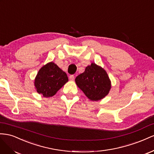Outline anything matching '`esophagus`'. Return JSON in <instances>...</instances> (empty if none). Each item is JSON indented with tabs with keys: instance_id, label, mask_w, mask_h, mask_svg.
<instances>
[{
	"instance_id": "34e87169",
	"label": "esophagus",
	"mask_w": 154,
	"mask_h": 154,
	"mask_svg": "<svg viewBox=\"0 0 154 154\" xmlns=\"http://www.w3.org/2000/svg\"><path fill=\"white\" fill-rule=\"evenodd\" d=\"M69 79L71 81H73L74 79H75V76L73 75H69Z\"/></svg>"
}]
</instances>
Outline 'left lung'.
Here are the masks:
<instances>
[{
    "label": "left lung",
    "instance_id": "1",
    "mask_svg": "<svg viewBox=\"0 0 154 154\" xmlns=\"http://www.w3.org/2000/svg\"><path fill=\"white\" fill-rule=\"evenodd\" d=\"M77 86L92 101L106 97L111 89V81L106 72L99 66L91 63L85 71L75 78Z\"/></svg>",
    "mask_w": 154,
    "mask_h": 154
}]
</instances>
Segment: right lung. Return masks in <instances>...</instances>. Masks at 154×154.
I'll list each match as a JSON object with an SVG mask.
<instances>
[{
    "mask_svg": "<svg viewBox=\"0 0 154 154\" xmlns=\"http://www.w3.org/2000/svg\"><path fill=\"white\" fill-rule=\"evenodd\" d=\"M68 81L66 73L53 62L47 63L39 69L35 79L37 91L45 97L54 96Z\"/></svg>",
    "mask_w": 154,
    "mask_h": 154,
    "instance_id": "right-lung-1",
    "label": "right lung"
}]
</instances>
